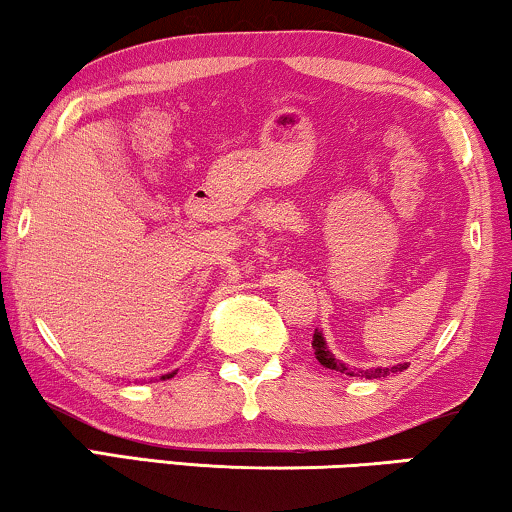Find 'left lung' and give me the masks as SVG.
I'll use <instances>...</instances> for the list:
<instances>
[{
	"mask_svg": "<svg viewBox=\"0 0 512 512\" xmlns=\"http://www.w3.org/2000/svg\"><path fill=\"white\" fill-rule=\"evenodd\" d=\"M312 349H314V356H317V361L324 368L338 370V373L349 375V377H366V380H377V377H387L391 373H403V370L410 366V363H398V366H389V368H349L347 363L335 359V354L328 349L326 338L321 331H314Z\"/></svg>",
	"mask_w": 512,
	"mask_h": 512,
	"instance_id": "8db88e82",
	"label": "left lung"
}]
</instances>
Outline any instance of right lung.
<instances>
[{
	"instance_id": "add662e5",
	"label": "right lung",
	"mask_w": 512,
	"mask_h": 512,
	"mask_svg": "<svg viewBox=\"0 0 512 512\" xmlns=\"http://www.w3.org/2000/svg\"><path fill=\"white\" fill-rule=\"evenodd\" d=\"M174 375H177V370H172V373H167V375H163V377H160V380H170V377H174Z\"/></svg>"
}]
</instances>
